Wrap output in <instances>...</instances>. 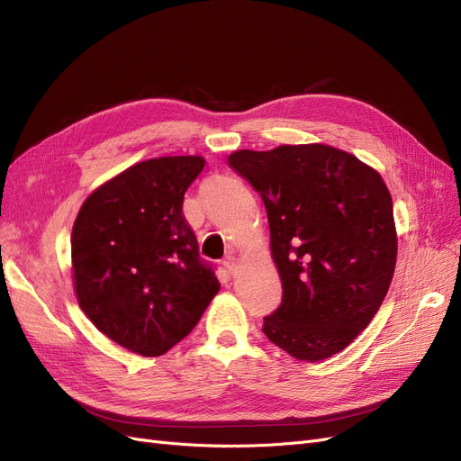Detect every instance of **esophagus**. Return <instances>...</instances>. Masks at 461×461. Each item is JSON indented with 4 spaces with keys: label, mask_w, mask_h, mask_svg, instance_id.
Wrapping results in <instances>:
<instances>
[{
    "label": "esophagus",
    "mask_w": 461,
    "mask_h": 461,
    "mask_svg": "<svg viewBox=\"0 0 461 461\" xmlns=\"http://www.w3.org/2000/svg\"><path fill=\"white\" fill-rule=\"evenodd\" d=\"M222 265H225V269H227L230 275H234V271H236V259H234L232 256L225 258V261H222Z\"/></svg>",
    "instance_id": "esophagus-1"
}]
</instances>
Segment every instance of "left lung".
Listing matches in <instances>:
<instances>
[{"label":"left lung","mask_w":461,"mask_h":461,"mask_svg":"<svg viewBox=\"0 0 461 461\" xmlns=\"http://www.w3.org/2000/svg\"><path fill=\"white\" fill-rule=\"evenodd\" d=\"M229 165L267 209L283 302L263 317L265 337L310 364L342 352L379 312L396 267L383 176L325 144L239 149Z\"/></svg>","instance_id":"left-lung-1"}]
</instances>
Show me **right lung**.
I'll return each instance as SVG.
<instances>
[{
    "mask_svg": "<svg viewBox=\"0 0 461 461\" xmlns=\"http://www.w3.org/2000/svg\"><path fill=\"white\" fill-rule=\"evenodd\" d=\"M202 156L140 161L95 188L71 234L80 310L107 339L156 357L196 327L221 285L183 215Z\"/></svg>",
    "mask_w": 461,
    "mask_h": 461,
    "instance_id": "1",
    "label": "right lung"
}]
</instances>
